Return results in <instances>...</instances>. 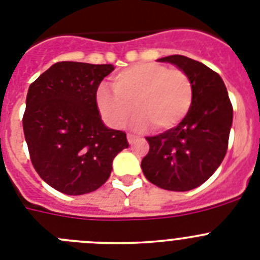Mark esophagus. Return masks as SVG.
<instances>
[{
	"mask_svg": "<svg viewBox=\"0 0 260 260\" xmlns=\"http://www.w3.org/2000/svg\"><path fill=\"white\" fill-rule=\"evenodd\" d=\"M135 139H137V137H135L134 134H127V142L130 144H133L135 142Z\"/></svg>",
	"mask_w": 260,
	"mask_h": 260,
	"instance_id": "obj_1",
	"label": "esophagus"
}]
</instances>
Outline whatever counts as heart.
<instances>
[{
  "label": "heart",
  "mask_w": 260,
  "mask_h": 260,
  "mask_svg": "<svg viewBox=\"0 0 260 260\" xmlns=\"http://www.w3.org/2000/svg\"><path fill=\"white\" fill-rule=\"evenodd\" d=\"M110 91L100 86L96 102L103 117L113 127H122L137 109L133 126L169 130L189 114L194 98L190 78L180 69L143 62L112 78Z\"/></svg>",
  "instance_id": "heart-1"
}]
</instances>
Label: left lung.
<instances>
[{
  "label": "left lung",
  "mask_w": 260,
  "mask_h": 260,
  "mask_svg": "<svg viewBox=\"0 0 260 260\" xmlns=\"http://www.w3.org/2000/svg\"><path fill=\"white\" fill-rule=\"evenodd\" d=\"M157 61L173 63L186 73L194 98L182 122L146 138L150 151L141 167L153 185L171 191H189L206 182L224 160L233 108L221 77L208 66L180 54Z\"/></svg>",
  "instance_id": "8db88e82"
}]
</instances>
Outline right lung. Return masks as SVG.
I'll list each match as a JSON object with an SVG mask.
<instances>
[{"mask_svg":"<svg viewBox=\"0 0 260 260\" xmlns=\"http://www.w3.org/2000/svg\"><path fill=\"white\" fill-rule=\"evenodd\" d=\"M113 65L57 62L29 86L23 132L31 161L53 189L68 195L95 191L107 182L112 162L128 143L104 125L99 84Z\"/></svg>","mask_w":260,"mask_h":260,"instance_id":"obj_1","label":"right lung"}]
</instances>
